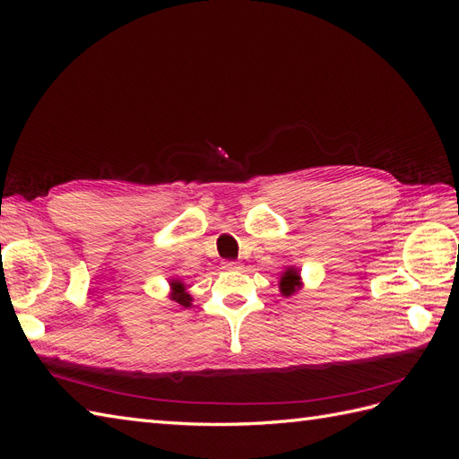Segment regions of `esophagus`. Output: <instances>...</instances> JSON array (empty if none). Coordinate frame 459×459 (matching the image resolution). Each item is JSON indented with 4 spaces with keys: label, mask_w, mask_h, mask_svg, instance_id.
Segmentation results:
<instances>
[{
    "label": "esophagus",
    "mask_w": 459,
    "mask_h": 459,
    "mask_svg": "<svg viewBox=\"0 0 459 459\" xmlns=\"http://www.w3.org/2000/svg\"><path fill=\"white\" fill-rule=\"evenodd\" d=\"M239 268H241L239 262H233V260L224 262V270H239Z\"/></svg>",
    "instance_id": "obj_1"
}]
</instances>
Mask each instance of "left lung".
Instances as JSON below:
<instances>
[{
  "instance_id": "1",
  "label": "left lung",
  "mask_w": 459,
  "mask_h": 459,
  "mask_svg": "<svg viewBox=\"0 0 459 459\" xmlns=\"http://www.w3.org/2000/svg\"><path fill=\"white\" fill-rule=\"evenodd\" d=\"M302 287V281H300V273L297 268H287L283 273H281V280H280V290L283 297H290L295 295L297 290Z\"/></svg>"
}]
</instances>
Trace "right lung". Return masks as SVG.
Segmentation results:
<instances>
[{
    "mask_svg": "<svg viewBox=\"0 0 459 459\" xmlns=\"http://www.w3.org/2000/svg\"><path fill=\"white\" fill-rule=\"evenodd\" d=\"M170 289H172V293H170V299L174 300V302H178V304H182V307H191V295L187 293L186 290V285L179 281V280H172L170 281Z\"/></svg>",
    "mask_w": 459,
    "mask_h": 459,
    "instance_id": "add662e5",
    "label": "right lung"
}]
</instances>
